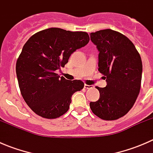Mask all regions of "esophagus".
I'll list each match as a JSON object with an SVG mask.
<instances>
[{"label": "esophagus", "instance_id": "esophagus-1", "mask_svg": "<svg viewBox=\"0 0 153 153\" xmlns=\"http://www.w3.org/2000/svg\"><path fill=\"white\" fill-rule=\"evenodd\" d=\"M92 87H93V86H92V85H88V84H84V88H85V89H92Z\"/></svg>", "mask_w": 153, "mask_h": 153}]
</instances>
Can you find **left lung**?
<instances>
[{
  "label": "left lung",
  "instance_id": "obj_1",
  "mask_svg": "<svg viewBox=\"0 0 153 153\" xmlns=\"http://www.w3.org/2000/svg\"><path fill=\"white\" fill-rule=\"evenodd\" d=\"M89 35L99 51L98 71L107 83L104 88L96 86L100 98L89 103V106L98 118L117 120L130 110L139 95L141 56L132 41L120 32L107 29Z\"/></svg>",
  "mask_w": 153,
  "mask_h": 153
}]
</instances>
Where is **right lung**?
<instances>
[{"instance_id": "obj_1", "label": "right lung", "mask_w": 153, "mask_h": 153, "mask_svg": "<svg viewBox=\"0 0 153 153\" xmlns=\"http://www.w3.org/2000/svg\"><path fill=\"white\" fill-rule=\"evenodd\" d=\"M89 41L86 32L49 28L26 42L17 60L16 74L21 95L35 114L53 119L67 112L72 95L84 84L60 78L55 70L64 67L71 54Z\"/></svg>"}]
</instances>
